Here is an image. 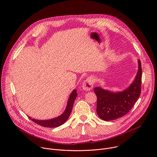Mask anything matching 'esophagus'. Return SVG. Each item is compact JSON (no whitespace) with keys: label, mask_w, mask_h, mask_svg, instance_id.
I'll return each instance as SVG.
<instances>
[{"label":"esophagus","mask_w":157,"mask_h":157,"mask_svg":"<svg viewBox=\"0 0 157 157\" xmlns=\"http://www.w3.org/2000/svg\"><path fill=\"white\" fill-rule=\"evenodd\" d=\"M94 82V81L93 77H89L87 79H86L82 84V88L84 90L86 91H91L93 87Z\"/></svg>","instance_id":"obj_1"}]
</instances>
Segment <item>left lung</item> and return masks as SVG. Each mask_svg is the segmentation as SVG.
I'll list each match as a JSON object with an SVG mask.
<instances>
[{
	"label": "left lung",
	"mask_w": 157,
	"mask_h": 157,
	"mask_svg": "<svg viewBox=\"0 0 157 157\" xmlns=\"http://www.w3.org/2000/svg\"><path fill=\"white\" fill-rule=\"evenodd\" d=\"M139 70L132 84L122 92L113 93L99 87L94 89L97 96L96 111L105 121H113L126 115L138 100L141 93L142 66L138 60Z\"/></svg>",
	"instance_id": "8db88e82"
}]
</instances>
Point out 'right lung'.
Listing matches in <instances>:
<instances>
[{
	"mask_svg": "<svg viewBox=\"0 0 157 157\" xmlns=\"http://www.w3.org/2000/svg\"><path fill=\"white\" fill-rule=\"evenodd\" d=\"M77 96V93L76 90H73V92L71 93L70 98L68 101V104H67L66 108L64 110V113L60 116H58V117L50 119V120H44V121H40V120H36L34 119H31L30 117L29 118L35 123L44 127H50V128H53V127H56L58 126L61 125L63 124L69 118L71 113L73 109V104L75 102V100Z\"/></svg>",
	"mask_w": 157,
	"mask_h": 157,
	"instance_id": "obj_1",
	"label": "right lung"
}]
</instances>
